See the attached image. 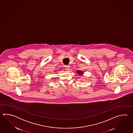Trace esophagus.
I'll list each match as a JSON object with an SVG mask.
<instances>
[{
  "label": "esophagus",
  "instance_id": "34e87169",
  "mask_svg": "<svg viewBox=\"0 0 133 133\" xmlns=\"http://www.w3.org/2000/svg\"><path fill=\"white\" fill-rule=\"evenodd\" d=\"M65 69L66 70H70V66L69 65H66L65 66Z\"/></svg>",
  "mask_w": 133,
  "mask_h": 133
}]
</instances>
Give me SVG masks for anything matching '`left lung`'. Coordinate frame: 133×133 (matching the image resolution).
I'll return each instance as SVG.
<instances>
[{"label": "left lung", "instance_id": "8db88e82", "mask_svg": "<svg viewBox=\"0 0 133 133\" xmlns=\"http://www.w3.org/2000/svg\"><path fill=\"white\" fill-rule=\"evenodd\" d=\"M77 73L79 75H80V76H82L83 74L84 73L81 70H77Z\"/></svg>", "mask_w": 133, "mask_h": 133}]
</instances>
